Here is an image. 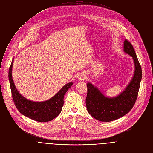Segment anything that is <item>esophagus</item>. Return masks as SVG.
I'll return each mask as SVG.
<instances>
[{"mask_svg": "<svg viewBox=\"0 0 153 153\" xmlns=\"http://www.w3.org/2000/svg\"><path fill=\"white\" fill-rule=\"evenodd\" d=\"M77 78L79 80H85L86 79V76L83 73H80L78 74V76H77Z\"/></svg>", "mask_w": 153, "mask_h": 153, "instance_id": "obj_1", "label": "esophagus"}]
</instances>
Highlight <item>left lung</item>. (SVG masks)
Returning <instances> with one entry per match:
<instances>
[{
  "label": "left lung",
  "mask_w": 153,
  "mask_h": 153,
  "mask_svg": "<svg viewBox=\"0 0 153 153\" xmlns=\"http://www.w3.org/2000/svg\"><path fill=\"white\" fill-rule=\"evenodd\" d=\"M124 52L133 57L135 65L134 76L123 91L114 97H107L91 83L86 84L88 91L86 106L88 113L96 119L110 122L126 114L136 103L142 79V68L133 45L124 41Z\"/></svg>",
  "instance_id": "left-lung-1"
}]
</instances>
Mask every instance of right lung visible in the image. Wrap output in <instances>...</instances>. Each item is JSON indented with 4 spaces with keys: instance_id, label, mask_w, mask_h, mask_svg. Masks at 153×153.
Segmentation results:
<instances>
[{
    "instance_id": "add662e5",
    "label": "right lung",
    "mask_w": 153,
    "mask_h": 153,
    "mask_svg": "<svg viewBox=\"0 0 153 153\" xmlns=\"http://www.w3.org/2000/svg\"><path fill=\"white\" fill-rule=\"evenodd\" d=\"M13 59L9 68L8 77L14 103L19 111L24 116L34 120L44 122L51 121L60 113L63 105V97L73 85V82L67 83L53 97L44 102H33L22 96L17 90L12 77Z\"/></svg>"
}]
</instances>
